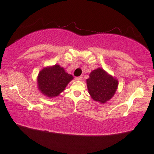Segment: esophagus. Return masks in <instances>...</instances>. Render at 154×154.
Returning a JSON list of instances; mask_svg holds the SVG:
<instances>
[{
    "instance_id": "34e87169",
    "label": "esophagus",
    "mask_w": 154,
    "mask_h": 154,
    "mask_svg": "<svg viewBox=\"0 0 154 154\" xmlns=\"http://www.w3.org/2000/svg\"><path fill=\"white\" fill-rule=\"evenodd\" d=\"M76 80H78V81H81L82 79V77L79 76V77H76Z\"/></svg>"
}]
</instances>
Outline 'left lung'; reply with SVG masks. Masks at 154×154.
Returning <instances> with one entry per match:
<instances>
[{
  "label": "left lung",
  "mask_w": 154,
  "mask_h": 154,
  "mask_svg": "<svg viewBox=\"0 0 154 154\" xmlns=\"http://www.w3.org/2000/svg\"><path fill=\"white\" fill-rule=\"evenodd\" d=\"M87 79L88 93L95 101L104 103L115 94L118 88V80L109 75L102 68L93 70Z\"/></svg>",
  "instance_id": "8db88e82"
}]
</instances>
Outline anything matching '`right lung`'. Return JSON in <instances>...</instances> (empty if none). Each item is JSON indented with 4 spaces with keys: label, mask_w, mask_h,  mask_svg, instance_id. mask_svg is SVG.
I'll return each instance as SVG.
<instances>
[{
    "label": "right lung",
    "mask_w": 154,
    "mask_h": 154,
    "mask_svg": "<svg viewBox=\"0 0 154 154\" xmlns=\"http://www.w3.org/2000/svg\"><path fill=\"white\" fill-rule=\"evenodd\" d=\"M73 78L59 64L45 67L38 74V89L49 98L58 96Z\"/></svg>",
    "instance_id": "right-lung-1"
}]
</instances>
